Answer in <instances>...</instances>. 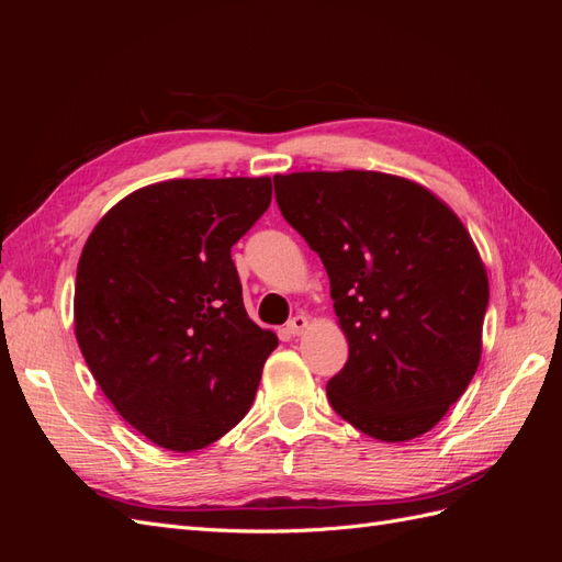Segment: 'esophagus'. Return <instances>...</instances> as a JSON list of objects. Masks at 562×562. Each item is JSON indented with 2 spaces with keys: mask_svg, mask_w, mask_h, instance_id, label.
Returning a JSON list of instances; mask_svg holds the SVG:
<instances>
[{
  "mask_svg": "<svg viewBox=\"0 0 562 562\" xmlns=\"http://www.w3.org/2000/svg\"><path fill=\"white\" fill-rule=\"evenodd\" d=\"M307 326H310V318L304 316V314H295L291 321L285 323V333L297 337V335H302L304 330H307Z\"/></svg>",
  "mask_w": 562,
  "mask_h": 562,
  "instance_id": "34e87169",
  "label": "esophagus"
}]
</instances>
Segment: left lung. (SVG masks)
Instances as JSON below:
<instances>
[{
	"mask_svg": "<svg viewBox=\"0 0 562 562\" xmlns=\"http://www.w3.org/2000/svg\"><path fill=\"white\" fill-rule=\"evenodd\" d=\"M283 217L328 271L349 359L333 411L403 443L431 431L483 353L487 271L462 220L427 187L380 171L274 176Z\"/></svg>",
	"mask_w": 562,
	"mask_h": 562,
	"instance_id": "obj_1",
	"label": "left lung"
}]
</instances>
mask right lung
<instances>
[{
	"instance_id": "right-lung-1",
	"label": "right lung",
	"mask_w": 562,
	"mask_h": 562,
	"mask_svg": "<svg viewBox=\"0 0 562 562\" xmlns=\"http://www.w3.org/2000/svg\"><path fill=\"white\" fill-rule=\"evenodd\" d=\"M271 178H182L131 192L83 244L75 335L103 394L159 448L201 450L250 411L279 337L248 318L232 246Z\"/></svg>"
}]
</instances>
